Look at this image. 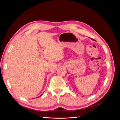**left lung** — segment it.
I'll list each match as a JSON object with an SVG mask.
<instances>
[{
    "label": "left lung",
    "mask_w": 120,
    "mask_h": 120,
    "mask_svg": "<svg viewBox=\"0 0 120 120\" xmlns=\"http://www.w3.org/2000/svg\"><path fill=\"white\" fill-rule=\"evenodd\" d=\"M93 40H94V39H93Z\"/></svg>",
    "instance_id": "1"
}]
</instances>
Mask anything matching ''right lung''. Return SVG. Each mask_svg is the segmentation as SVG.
I'll use <instances>...</instances> for the list:
<instances>
[{"label": "right lung", "instance_id": "1", "mask_svg": "<svg viewBox=\"0 0 120 120\" xmlns=\"http://www.w3.org/2000/svg\"><path fill=\"white\" fill-rule=\"evenodd\" d=\"M41 96H42V95H41ZM40 96H39V97H40Z\"/></svg>", "mask_w": 120, "mask_h": 120}]
</instances>
